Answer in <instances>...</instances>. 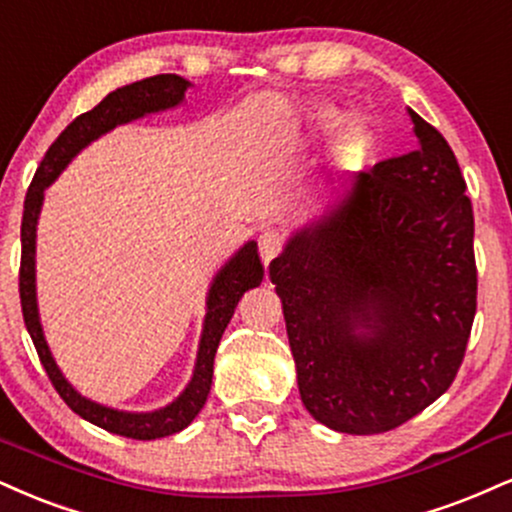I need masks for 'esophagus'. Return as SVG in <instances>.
<instances>
[{
	"mask_svg": "<svg viewBox=\"0 0 512 512\" xmlns=\"http://www.w3.org/2000/svg\"><path fill=\"white\" fill-rule=\"evenodd\" d=\"M257 245H260V257H262L264 267H267V264L272 262L276 255H279V250H281V245H283L281 231H276V229H264V231L260 233V238H257Z\"/></svg>",
	"mask_w": 512,
	"mask_h": 512,
	"instance_id": "esophagus-1",
	"label": "esophagus"
}]
</instances>
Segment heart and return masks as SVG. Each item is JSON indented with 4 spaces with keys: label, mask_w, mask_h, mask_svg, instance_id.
I'll list each match as a JSON object with an SVG mask.
<instances>
[{
    "label": "heart",
    "mask_w": 512,
    "mask_h": 512,
    "mask_svg": "<svg viewBox=\"0 0 512 512\" xmlns=\"http://www.w3.org/2000/svg\"><path fill=\"white\" fill-rule=\"evenodd\" d=\"M369 140H372V135L367 133L365 126H348L346 131L338 135L336 157L346 164L357 162L369 150Z\"/></svg>",
    "instance_id": "obj_1"
}]
</instances>
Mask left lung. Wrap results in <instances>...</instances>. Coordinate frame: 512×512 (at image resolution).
Listing matches in <instances>:
<instances>
[{
    "label": "left lung",
    "instance_id": "left-lung-1",
    "mask_svg": "<svg viewBox=\"0 0 512 512\" xmlns=\"http://www.w3.org/2000/svg\"><path fill=\"white\" fill-rule=\"evenodd\" d=\"M343 178L269 264L303 405L343 434L400 427L448 391L477 310L474 217L446 138Z\"/></svg>",
    "mask_w": 512,
    "mask_h": 512
}]
</instances>
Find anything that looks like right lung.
Masks as SVG:
<instances>
[{
	"label": "right lung",
	"mask_w": 512,
	"mask_h": 512,
	"mask_svg": "<svg viewBox=\"0 0 512 512\" xmlns=\"http://www.w3.org/2000/svg\"><path fill=\"white\" fill-rule=\"evenodd\" d=\"M188 88L190 80L176 76V73H162V76L138 80V83L123 85V88L109 92L95 109L73 119L61 131L59 138L54 140L45 159L40 162L38 171H35V178L26 195V205H23L18 291H21L26 329L30 338H33L42 367H45L47 377L52 379L54 389H57L59 396L64 398V403L76 415L97 424V427L107 429V432L138 441L162 439V436L181 432V429H186L195 420L197 412L207 403L214 374V355H217L221 334L229 326L233 310H236L243 293L262 283L264 267L260 262V255H257V243L255 240H248L212 279V286L207 291V315L205 324H202L193 377H190L186 389L181 391V396L159 410L126 412L107 408V405H100L95 400L80 396L71 386V381L61 374L57 360L52 357V350L47 346L45 331H42L40 324L38 293H35V238H38V219L42 202H45V190L57 181V176L71 164V159L80 150H85L100 135L114 131L116 126L178 107V104H183V100H186Z\"/></svg>",
	"instance_id": "1"
}]
</instances>
